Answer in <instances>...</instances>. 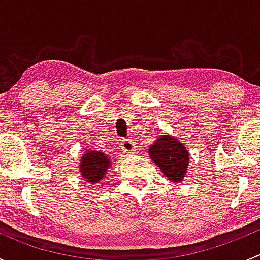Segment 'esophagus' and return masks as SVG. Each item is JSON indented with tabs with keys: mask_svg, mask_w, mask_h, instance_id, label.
I'll list each match as a JSON object with an SVG mask.
<instances>
[{
	"mask_svg": "<svg viewBox=\"0 0 260 260\" xmlns=\"http://www.w3.org/2000/svg\"><path fill=\"white\" fill-rule=\"evenodd\" d=\"M120 148H122L125 153H133L136 146L131 140H123L122 143H120Z\"/></svg>",
	"mask_w": 260,
	"mask_h": 260,
	"instance_id": "esophagus-1",
	"label": "esophagus"
}]
</instances>
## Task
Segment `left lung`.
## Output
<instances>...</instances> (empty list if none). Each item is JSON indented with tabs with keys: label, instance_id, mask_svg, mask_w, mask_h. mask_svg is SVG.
<instances>
[{
	"label": "left lung",
	"instance_id": "left-lung-1",
	"mask_svg": "<svg viewBox=\"0 0 260 260\" xmlns=\"http://www.w3.org/2000/svg\"><path fill=\"white\" fill-rule=\"evenodd\" d=\"M149 156L167 179L172 182L183 180L187 171L188 152L176 138L167 135L157 138L149 148Z\"/></svg>",
	"mask_w": 260,
	"mask_h": 260
}]
</instances>
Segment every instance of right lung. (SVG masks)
<instances>
[{"instance_id":"add662e5","label":"right lung","mask_w":260,"mask_h":260,"mask_svg":"<svg viewBox=\"0 0 260 260\" xmlns=\"http://www.w3.org/2000/svg\"><path fill=\"white\" fill-rule=\"evenodd\" d=\"M109 166L111 161L106 154L102 152L88 151V153L81 157L80 174L88 182L98 183L99 180L104 177Z\"/></svg>"}]
</instances>
